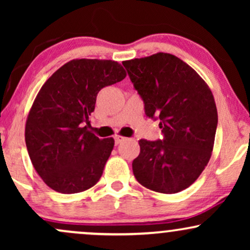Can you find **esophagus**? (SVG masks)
Segmentation results:
<instances>
[{
  "label": "esophagus",
  "instance_id": "esophagus-1",
  "mask_svg": "<svg viewBox=\"0 0 250 250\" xmlns=\"http://www.w3.org/2000/svg\"><path fill=\"white\" fill-rule=\"evenodd\" d=\"M114 139H115V145L116 146L120 145V143H122L123 141H125V137L121 136V135H116V136L114 137Z\"/></svg>",
  "mask_w": 250,
  "mask_h": 250
}]
</instances>
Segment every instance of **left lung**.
<instances>
[{
  "mask_svg": "<svg viewBox=\"0 0 250 250\" xmlns=\"http://www.w3.org/2000/svg\"><path fill=\"white\" fill-rule=\"evenodd\" d=\"M145 102L160 119L163 140H140L133 173L143 187L175 194L191 186L210 160L217 109L210 88L190 65L168 53L123 61Z\"/></svg>",
  "mask_w": 250,
  "mask_h": 250,
  "instance_id": "1",
  "label": "left lung"
}]
</instances>
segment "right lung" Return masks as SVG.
<instances>
[{
    "label": "right lung",
    "instance_id": "obj_1",
    "mask_svg": "<svg viewBox=\"0 0 250 250\" xmlns=\"http://www.w3.org/2000/svg\"><path fill=\"white\" fill-rule=\"evenodd\" d=\"M127 76L119 62L76 59L40 89L25 122V145L37 174L53 190L81 193L99 182L114 148L113 137L89 130L102 88Z\"/></svg>",
    "mask_w": 250,
    "mask_h": 250
}]
</instances>
